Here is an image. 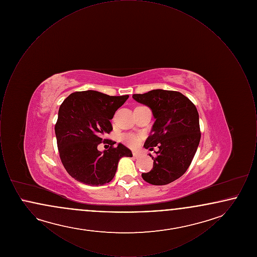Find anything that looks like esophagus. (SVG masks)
I'll return each instance as SVG.
<instances>
[{"mask_svg": "<svg viewBox=\"0 0 257 257\" xmlns=\"http://www.w3.org/2000/svg\"><path fill=\"white\" fill-rule=\"evenodd\" d=\"M133 156H134L135 158H138V157L140 156V153H139V152H136V151H133Z\"/></svg>", "mask_w": 257, "mask_h": 257, "instance_id": "obj_1", "label": "esophagus"}]
</instances>
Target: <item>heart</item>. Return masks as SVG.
<instances>
[{
    "label": "heart",
    "instance_id": "obj_1",
    "mask_svg": "<svg viewBox=\"0 0 257 257\" xmlns=\"http://www.w3.org/2000/svg\"><path fill=\"white\" fill-rule=\"evenodd\" d=\"M121 140L123 143L126 144L128 147H135L139 145V138L134 135H123Z\"/></svg>",
    "mask_w": 257,
    "mask_h": 257
}]
</instances>
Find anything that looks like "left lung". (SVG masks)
I'll list each match as a JSON object with an SVG mask.
<instances>
[{
  "mask_svg": "<svg viewBox=\"0 0 257 257\" xmlns=\"http://www.w3.org/2000/svg\"><path fill=\"white\" fill-rule=\"evenodd\" d=\"M137 102L149 107L154 118L145 146L152 151L153 169L142 177L152 185H167L181 177L190 167L200 141L199 116L194 103L181 92L153 89L133 94Z\"/></svg>",
  "mask_w": 257,
  "mask_h": 257,
  "instance_id": "1",
  "label": "left lung"
}]
</instances>
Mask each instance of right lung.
<instances>
[{"label":"right lung","mask_w":257,"mask_h":257,"mask_svg":"<svg viewBox=\"0 0 257 257\" xmlns=\"http://www.w3.org/2000/svg\"><path fill=\"white\" fill-rule=\"evenodd\" d=\"M129 95L110 96L95 90L76 91L61 103L55 133L60 158L71 177L89 186H102L114 177L120 158L132 157L129 148L105 139L110 119ZM103 142L111 145L103 153Z\"/></svg>","instance_id":"obj_1"}]
</instances>
